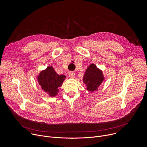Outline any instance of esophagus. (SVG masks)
Returning <instances> with one entry per match:
<instances>
[{"mask_svg":"<svg viewBox=\"0 0 147 147\" xmlns=\"http://www.w3.org/2000/svg\"><path fill=\"white\" fill-rule=\"evenodd\" d=\"M69 76L71 77V78H74L75 77V76H76V74L74 71H70L69 73Z\"/></svg>","mask_w":147,"mask_h":147,"instance_id":"esophagus-1","label":"esophagus"}]
</instances>
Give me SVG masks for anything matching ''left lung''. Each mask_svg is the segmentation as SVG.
I'll use <instances>...</instances> for the list:
<instances>
[{
  "mask_svg": "<svg viewBox=\"0 0 147 147\" xmlns=\"http://www.w3.org/2000/svg\"><path fill=\"white\" fill-rule=\"evenodd\" d=\"M103 79L101 70L98 69L94 64H91L86 70L83 77V82L87 86V90L93 92L97 90Z\"/></svg>",
  "mask_w": 147,
  "mask_h": 147,
  "instance_id": "1",
  "label": "left lung"
}]
</instances>
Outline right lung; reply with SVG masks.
I'll return each instance as SVG.
<instances>
[{"label":"right lung","instance_id":"1","mask_svg":"<svg viewBox=\"0 0 147 147\" xmlns=\"http://www.w3.org/2000/svg\"><path fill=\"white\" fill-rule=\"evenodd\" d=\"M65 78V75L57 74L53 68L49 66L45 70L40 72L38 80L42 90L50 96H55L59 91L58 88L61 86Z\"/></svg>","mask_w":147,"mask_h":147}]
</instances>
